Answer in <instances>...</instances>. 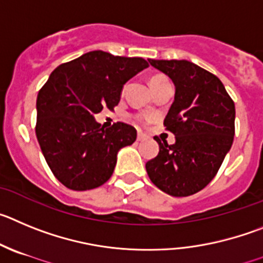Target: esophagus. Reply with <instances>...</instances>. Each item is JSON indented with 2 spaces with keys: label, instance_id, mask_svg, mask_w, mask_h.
<instances>
[{
  "label": "esophagus",
  "instance_id": "34e87169",
  "mask_svg": "<svg viewBox=\"0 0 263 263\" xmlns=\"http://www.w3.org/2000/svg\"><path fill=\"white\" fill-rule=\"evenodd\" d=\"M145 135L144 134H141V132H139V134H137V141H143V140H145Z\"/></svg>",
  "mask_w": 263,
  "mask_h": 263
}]
</instances>
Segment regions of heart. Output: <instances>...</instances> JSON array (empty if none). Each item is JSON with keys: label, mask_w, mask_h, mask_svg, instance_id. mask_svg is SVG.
<instances>
[{"label": "heart", "mask_w": 263, "mask_h": 263, "mask_svg": "<svg viewBox=\"0 0 263 263\" xmlns=\"http://www.w3.org/2000/svg\"><path fill=\"white\" fill-rule=\"evenodd\" d=\"M164 82H167V79L166 77H164V76H153L152 79L149 80V84H151V87H155L157 86V85L160 84H164Z\"/></svg>", "instance_id": "obj_1"}]
</instances>
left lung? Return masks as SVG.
<instances>
[{
    "mask_svg": "<svg viewBox=\"0 0 263 263\" xmlns=\"http://www.w3.org/2000/svg\"><path fill=\"white\" fill-rule=\"evenodd\" d=\"M176 86L174 102L164 124L176 143H161L160 152L145 164L160 190L189 196L204 189L216 176L235 136V103L223 82L187 60H149Z\"/></svg>",
    "mask_w": 263,
    "mask_h": 263,
    "instance_id": "obj_1",
    "label": "left lung"
}]
</instances>
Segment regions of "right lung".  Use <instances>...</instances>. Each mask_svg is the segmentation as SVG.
Listing matches in <instances>:
<instances>
[{"label": "right lung", "instance_id": "add662e5", "mask_svg": "<svg viewBox=\"0 0 263 263\" xmlns=\"http://www.w3.org/2000/svg\"><path fill=\"white\" fill-rule=\"evenodd\" d=\"M148 67L141 58L91 51L51 73L37 94L35 132L49 169L64 186L91 190L112 176L118 152L136 140V129L122 122L105 129L94 115L114 108L124 84Z\"/></svg>", "mask_w": 263, "mask_h": 263}]
</instances>
